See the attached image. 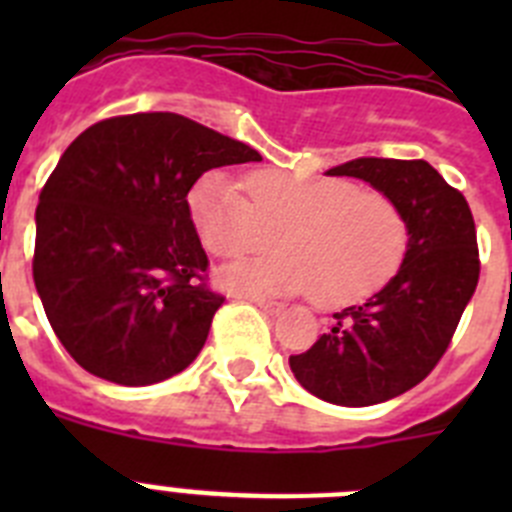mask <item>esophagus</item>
Instances as JSON below:
<instances>
[{
  "mask_svg": "<svg viewBox=\"0 0 512 512\" xmlns=\"http://www.w3.org/2000/svg\"><path fill=\"white\" fill-rule=\"evenodd\" d=\"M248 300H251L256 307H261V310H264L266 315H279V312H282V305H279V302L261 300V297H248Z\"/></svg>",
  "mask_w": 512,
  "mask_h": 512,
  "instance_id": "1",
  "label": "esophagus"
}]
</instances>
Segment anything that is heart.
I'll return each mask as SVG.
<instances>
[{"label": "heart", "instance_id": "1", "mask_svg": "<svg viewBox=\"0 0 512 512\" xmlns=\"http://www.w3.org/2000/svg\"><path fill=\"white\" fill-rule=\"evenodd\" d=\"M200 241L220 259L282 243L284 251L233 264L220 282L251 295L312 292L320 305H351L377 292L405 256L408 228L382 192L346 179H302L253 171L241 182L210 171L189 192Z\"/></svg>", "mask_w": 512, "mask_h": 512}]
</instances>
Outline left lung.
<instances>
[{
    "instance_id": "left-lung-1",
    "label": "left lung",
    "mask_w": 512,
    "mask_h": 512,
    "mask_svg": "<svg viewBox=\"0 0 512 512\" xmlns=\"http://www.w3.org/2000/svg\"><path fill=\"white\" fill-rule=\"evenodd\" d=\"M387 194L405 217L408 248L395 277L361 305L336 312L310 351L289 356L297 382L343 408L408 392L449 348L479 279L474 217L464 194L428 161L354 158L325 171Z\"/></svg>"
}]
</instances>
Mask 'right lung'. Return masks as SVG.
Here are the masks:
<instances>
[{"label":"right lung","instance_id":"1","mask_svg":"<svg viewBox=\"0 0 512 512\" xmlns=\"http://www.w3.org/2000/svg\"><path fill=\"white\" fill-rule=\"evenodd\" d=\"M259 151L174 112L110 117L63 151L35 210L33 279L48 323L89 374L146 387L202 351L223 297L187 194Z\"/></svg>","mask_w":512,"mask_h":512}]
</instances>
